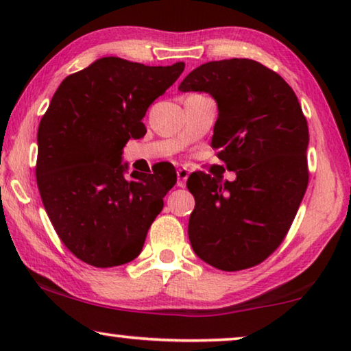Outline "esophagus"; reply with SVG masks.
<instances>
[{
	"instance_id": "esophagus-1",
	"label": "esophagus",
	"mask_w": 351,
	"mask_h": 351,
	"mask_svg": "<svg viewBox=\"0 0 351 351\" xmlns=\"http://www.w3.org/2000/svg\"><path fill=\"white\" fill-rule=\"evenodd\" d=\"M189 176L190 171L186 169V167H179V169H177V185L185 186V182L189 179Z\"/></svg>"
}]
</instances>
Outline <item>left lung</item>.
<instances>
[{
	"instance_id": "obj_1",
	"label": "left lung",
	"mask_w": 351,
	"mask_h": 351,
	"mask_svg": "<svg viewBox=\"0 0 351 351\" xmlns=\"http://www.w3.org/2000/svg\"><path fill=\"white\" fill-rule=\"evenodd\" d=\"M182 93H208L219 117L210 145L233 182L190 176L189 238L201 261L238 271L265 261L289 232L308 185V126L297 95L251 59L215 60L190 71Z\"/></svg>"
}]
</instances>
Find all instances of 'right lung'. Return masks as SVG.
<instances>
[{
	"instance_id": "obj_1",
	"label": "right lung",
	"mask_w": 351,
	"mask_h": 351,
	"mask_svg": "<svg viewBox=\"0 0 351 351\" xmlns=\"http://www.w3.org/2000/svg\"><path fill=\"white\" fill-rule=\"evenodd\" d=\"M184 69L102 57L52 95L38 128L36 182L57 234L80 261L108 268L141 254L177 176L126 177L123 148L145 136L148 107Z\"/></svg>"
}]
</instances>
